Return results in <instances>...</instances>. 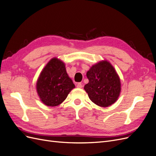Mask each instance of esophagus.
I'll return each mask as SVG.
<instances>
[{"label": "esophagus", "instance_id": "obj_1", "mask_svg": "<svg viewBox=\"0 0 156 156\" xmlns=\"http://www.w3.org/2000/svg\"><path fill=\"white\" fill-rule=\"evenodd\" d=\"M83 87V84L81 83H78L77 84V88H81Z\"/></svg>", "mask_w": 156, "mask_h": 156}]
</instances>
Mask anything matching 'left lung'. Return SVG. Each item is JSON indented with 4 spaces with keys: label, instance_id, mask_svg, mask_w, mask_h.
<instances>
[{
    "label": "left lung",
    "instance_id": "8db88e82",
    "mask_svg": "<svg viewBox=\"0 0 156 156\" xmlns=\"http://www.w3.org/2000/svg\"><path fill=\"white\" fill-rule=\"evenodd\" d=\"M87 77L89 82L84 89L93 103L107 107L117 101L121 92L120 79L108 61L101 60L92 66Z\"/></svg>",
    "mask_w": 156,
    "mask_h": 156
}]
</instances>
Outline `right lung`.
I'll return each mask as SVG.
<instances>
[{"instance_id": "obj_1", "label": "right lung", "mask_w": 156, "mask_h": 156, "mask_svg": "<svg viewBox=\"0 0 156 156\" xmlns=\"http://www.w3.org/2000/svg\"><path fill=\"white\" fill-rule=\"evenodd\" d=\"M75 87L64 62L56 57L46 64L36 83V90L41 101L50 107L61 104Z\"/></svg>"}]
</instances>
